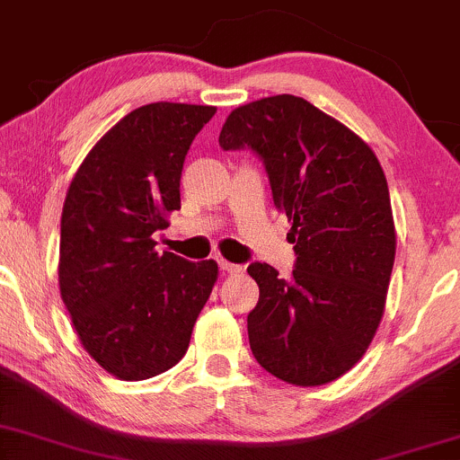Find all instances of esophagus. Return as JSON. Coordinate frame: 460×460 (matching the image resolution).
Wrapping results in <instances>:
<instances>
[{
	"mask_svg": "<svg viewBox=\"0 0 460 460\" xmlns=\"http://www.w3.org/2000/svg\"><path fill=\"white\" fill-rule=\"evenodd\" d=\"M219 269L224 273H241V264H232L228 261H219Z\"/></svg>",
	"mask_w": 460,
	"mask_h": 460,
	"instance_id": "esophagus-1",
	"label": "esophagus"
}]
</instances>
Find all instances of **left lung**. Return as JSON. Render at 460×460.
Masks as SVG:
<instances>
[{"mask_svg":"<svg viewBox=\"0 0 460 460\" xmlns=\"http://www.w3.org/2000/svg\"><path fill=\"white\" fill-rule=\"evenodd\" d=\"M224 150L252 148L286 213L296 262L288 279L252 262L261 296L247 316L253 358L293 385H325L364 358L390 288L396 230L390 189L370 146L293 94L236 107Z\"/></svg>","mask_w":460,"mask_h":460,"instance_id":"1","label":"left lung"}]
</instances>
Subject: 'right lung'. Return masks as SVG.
I'll return each instance as SVG.
<instances>
[{
  "instance_id": "1",
  "label": "right lung",
  "mask_w": 460,
  "mask_h": 460,
  "mask_svg": "<svg viewBox=\"0 0 460 460\" xmlns=\"http://www.w3.org/2000/svg\"><path fill=\"white\" fill-rule=\"evenodd\" d=\"M210 105L150 102L111 127L70 182L59 230V295L90 358L144 381L187 353L217 262L156 253L153 234L181 208L189 146Z\"/></svg>"
}]
</instances>
